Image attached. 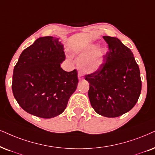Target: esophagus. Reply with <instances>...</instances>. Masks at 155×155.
I'll list each match as a JSON object with an SVG mask.
<instances>
[{
  "mask_svg": "<svg viewBox=\"0 0 155 155\" xmlns=\"http://www.w3.org/2000/svg\"><path fill=\"white\" fill-rule=\"evenodd\" d=\"M78 78H79V80L83 79V74H82L81 72L79 71V73H78Z\"/></svg>",
  "mask_w": 155,
  "mask_h": 155,
  "instance_id": "obj_1",
  "label": "esophagus"
}]
</instances>
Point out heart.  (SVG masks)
Here are the masks:
<instances>
[{
	"instance_id": "1",
	"label": "heart",
	"mask_w": 155,
	"mask_h": 155,
	"mask_svg": "<svg viewBox=\"0 0 155 155\" xmlns=\"http://www.w3.org/2000/svg\"><path fill=\"white\" fill-rule=\"evenodd\" d=\"M107 54V48L104 46L95 47L94 44H89L84 47L81 51L79 66L82 71L87 73H93L97 71L102 65Z\"/></svg>"
}]
</instances>
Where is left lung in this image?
<instances>
[{
  "label": "left lung",
  "mask_w": 155,
  "mask_h": 155,
  "mask_svg": "<svg viewBox=\"0 0 155 155\" xmlns=\"http://www.w3.org/2000/svg\"><path fill=\"white\" fill-rule=\"evenodd\" d=\"M103 38L109 51L101 67L85 75L89 83L88 95L97 114L117 117L131 110L138 101L142 89L140 68L132 51L119 39Z\"/></svg>",
  "instance_id": "1"
}]
</instances>
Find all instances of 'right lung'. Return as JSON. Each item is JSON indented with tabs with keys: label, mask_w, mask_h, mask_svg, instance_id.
Returning a JSON list of instances; mask_svg holds the SVG:
<instances>
[{
	"label": "right lung",
	"mask_w": 155,
	"mask_h": 155,
	"mask_svg": "<svg viewBox=\"0 0 155 155\" xmlns=\"http://www.w3.org/2000/svg\"><path fill=\"white\" fill-rule=\"evenodd\" d=\"M66 58L58 38L41 37L23 51L13 74L12 91L23 110L49 119L65 110L79 82L77 71L60 66Z\"/></svg>",
	"instance_id": "right-lung-1"
}]
</instances>
